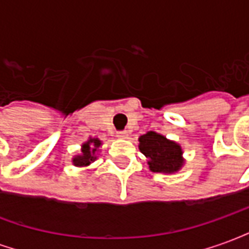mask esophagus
Here are the masks:
<instances>
[{"label": "esophagus", "mask_w": 249, "mask_h": 249, "mask_svg": "<svg viewBox=\"0 0 249 249\" xmlns=\"http://www.w3.org/2000/svg\"><path fill=\"white\" fill-rule=\"evenodd\" d=\"M117 137L119 139H126L128 137V132L126 130H120V132H117Z\"/></svg>", "instance_id": "1"}]
</instances>
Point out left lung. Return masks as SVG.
I'll return each instance as SVG.
<instances>
[{"mask_svg":"<svg viewBox=\"0 0 249 249\" xmlns=\"http://www.w3.org/2000/svg\"><path fill=\"white\" fill-rule=\"evenodd\" d=\"M139 149L146 157L152 172L173 175L185 164L181 145L153 130L139 137Z\"/></svg>","mask_w":249,"mask_h":249,"instance_id":"left-lung-1","label":"left lung"}]
</instances>
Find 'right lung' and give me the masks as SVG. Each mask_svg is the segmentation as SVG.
<instances>
[{"instance_id":"obj_1","label":"right lung","mask_w":249,"mask_h":249,"mask_svg":"<svg viewBox=\"0 0 249 249\" xmlns=\"http://www.w3.org/2000/svg\"><path fill=\"white\" fill-rule=\"evenodd\" d=\"M101 145H103V141L100 140V139H97V137H89L85 142H82L81 153L73 156L71 164L78 168L89 167L92 162L97 160L98 151H100V146Z\"/></svg>"}]
</instances>
